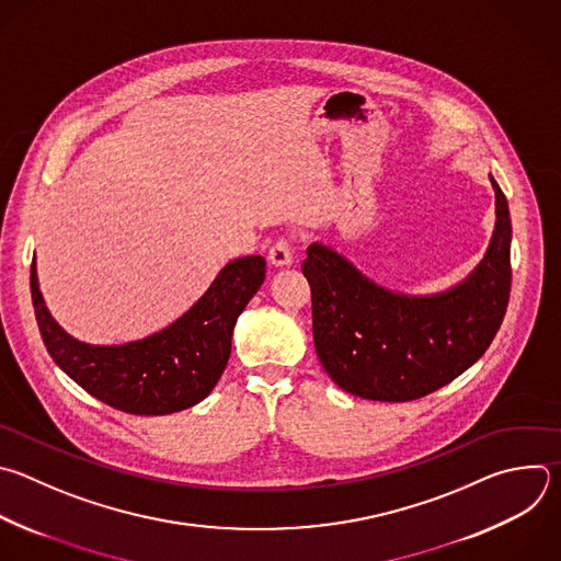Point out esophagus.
I'll list each match as a JSON object with an SVG mask.
<instances>
[{
	"label": "esophagus",
	"instance_id": "1",
	"mask_svg": "<svg viewBox=\"0 0 561 561\" xmlns=\"http://www.w3.org/2000/svg\"><path fill=\"white\" fill-rule=\"evenodd\" d=\"M268 262L277 268L290 266L293 264V244H290V240H279L275 247H271Z\"/></svg>",
	"mask_w": 561,
	"mask_h": 561
}]
</instances>
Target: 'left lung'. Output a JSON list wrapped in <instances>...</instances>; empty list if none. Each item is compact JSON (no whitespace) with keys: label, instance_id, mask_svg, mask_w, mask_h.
<instances>
[{"label":"left lung","instance_id":"left-lung-1","mask_svg":"<svg viewBox=\"0 0 561 561\" xmlns=\"http://www.w3.org/2000/svg\"><path fill=\"white\" fill-rule=\"evenodd\" d=\"M495 192V229L480 264L432 293L390 290L323 242L301 271L312 293V334L328 377L345 392L405 403L451 383L491 345L511 293V218Z\"/></svg>","mask_w":561,"mask_h":561}]
</instances>
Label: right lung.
I'll use <instances>...</instances> for the list:
<instances>
[{"label": "right lung", "instance_id": "obj_1", "mask_svg": "<svg viewBox=\"0 0 561 561\" xmlns=\"http://www.w3.org/2000/svg\"><path fill=\"white\" fill-rule=\"evenodd\" d=\"M264 275L262 255L231 260L182 317L142 339L114 345L79 341L55 321L39 290L35 260L31 293L46 350L77 386L125 414L164 416L211 394L231 356L236 321Z\"/></svg>", "mask_w": 561, "mask_h": 561}]
</instances>
